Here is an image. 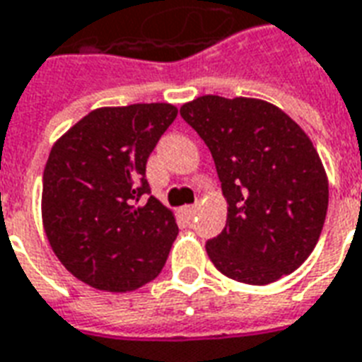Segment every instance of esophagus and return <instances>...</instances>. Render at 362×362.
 I'll return each instance as SVG.
<instances>
[{
	"label": "esophagus",
	"mask_w": 362,
	"mask_h": 362,
	"mask_svg": "<svg viewBox=\"0 0 362 362\" xmlns=\"http://www.w3.org/2000/svg\"><path fill=\"white\" fill-rule=\"evenodd\" d=\"M198 208H200V206H198V204H192V206H185L183 208V214L187 217H192L194 216V214H197L198 211Z\"/></svg>",
	"instance_id": "obj_1"
}]
</instances>
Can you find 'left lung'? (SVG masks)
<instances>
[{
	"mask_svg": "<svg viewBox=\"0 0 362 362\" xmlns=\"http://www.w3.org/2000/svg\"><path fill=\"white\" fill-rule=\"evenodd\" d=\"M181 116L216 162L227 225L206 244L219 273L271 284L300 267L319 243L328 177L307 133L263 99L202 95Z\"/></svg>",
	"mask_w": 362,
	"mask_h": 362,
	"instance_id": "1",
	"label": "left lung"
}]
</instances>
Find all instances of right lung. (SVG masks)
Wrapping results in <instances>:
<instances>
[{
    "mask_svg": "<svg viewBox=\"0 0 362 362\" xmlns=\"http://www.w3.org/2000/svg\"><path fill=\"white\" fill-rule=\"evenodd\" d=\"M177 118L170 103L95 108L55 141L43 170L42 221L76 279L105 292L154 281L179 229L148 197L146 160Z\"/></svg>",
    "mask_w": 362,
    "mask_h": 362,
    "instance_id": "right-lung-1",
    "label": "right lung"
}]
</instances>
